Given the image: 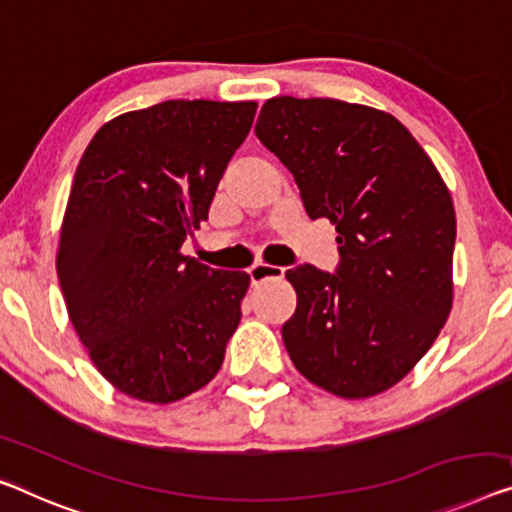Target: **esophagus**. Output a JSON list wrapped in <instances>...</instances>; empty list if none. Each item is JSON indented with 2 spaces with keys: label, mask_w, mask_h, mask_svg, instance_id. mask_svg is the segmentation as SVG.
I'll list each match as a JSON object with an SVG mask.
<instances>
[{
  "label": "esophagus",
  "mask_w": 512,
  "mask_h": 512,
  "mask_svg": "<svg viewBox=\"0 0 512 512\" xmlns=\"http://www.w3.org/2000/svg\"><path fill=\"white\" fill-rule=\"evenodd\" d=\"M248 273H250V280H253V285H259V282H264L269 278H282V276H285V269H282V266H276V264L259 262L255 266H250Z\"/></svg>",
  "instance_id": "1"
}]
</instances>
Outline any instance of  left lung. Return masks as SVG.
Masks as SVG:
<instances>
[{"label": "left lung", "instance_id": "left-lung-1", "mask_svg": "<svg viewBox=\"0 0 512 512\" xmlns=\"http://www.w3.org/2000/svg\"><path fill=\"white\" fill-rule=\"evenodd\" d=\"M255 133L294 174L312 220L338 232L335 273L301 264L282 324L289 358L340 398L407 377L453 305L455 209L437 167L393 114L335 98H269Z\"/></svg>", "mask_w": 512, "mask_h": 512}]
</instances>
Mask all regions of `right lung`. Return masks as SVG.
Instances as JSON below:
<instances>
[{"label":"right lung","mask_w":512,"mask_h":512,"mask_svg":"<svg viewBox=\"0 0 512 512\" xmlns=\"http://www.w3.org/2000/svg\"><path fill=\"white\" fill-rule=\"evenodd\" d=\"M255 101H165L98 128L59 232L57 278L98 372L135 400L167 404L216 377L250 276L181 255L209 218Z\"/></svg>","instance_id":"1"}]
</instances>
